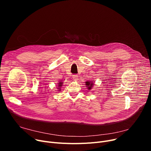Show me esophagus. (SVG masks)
<instances>
[{"mask_svg": "<svg viewBox=\"0 0 151 151\" xmlns=\"http://www.w3.org/2000/svg\"><path fill=\"white\" fill-rule=\"evenodd\" d=\"M78 76L77 75H73V79L74 80H78Z\"/></svg>", "mask_w": 151, "mask_h": 151, "instance_id": "1", "label": "esophagus"}]
</instances>
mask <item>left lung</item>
Here are the masks:
<instances>
[{"mask_svg":"<svg viewBox=\"0 0 151 151\" xmlns=\"http://www.w3.org/2000/svg\"><path fill=\"white\" fill-rule=\"evenodd\" d=\"M93 83H92V81H86V87H87L89 90L92 89V88L93 87Z\"/></svg>","mask_w":151,"mask_h":151,"instance_id":"obj_1","label":"left lung"}]
</instances>
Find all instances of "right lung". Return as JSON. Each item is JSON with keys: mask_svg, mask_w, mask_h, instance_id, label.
<instances>
[{"mask_svg": "<svg viewBox=\"0 0 151 151\" xmlns=\"http://www.w3.org/2000/svg\"><path fill=\"white\" fill-rule=\"evenodd\" d=\"M62 83H62V82H59V83H58V84H59L58 86H59V88H58V89H59V91L60 90V87L62 86Z\"/></svg>", "mask_w": 151, "mask_h": 151, "instance_id": "add662e5", "label": "right lung"}]
</instances>
